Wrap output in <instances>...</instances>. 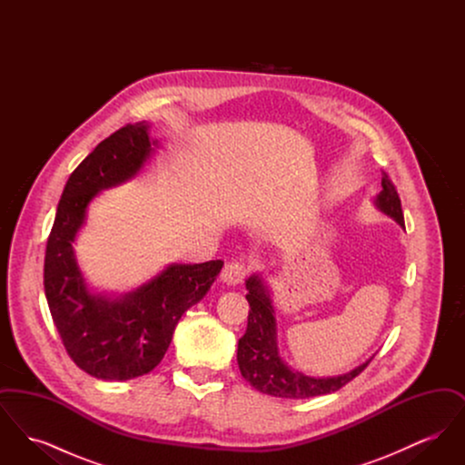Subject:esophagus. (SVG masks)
Here are the masks:
<instances>
[{"label":"esophagus","instance_id":"esophagus-1","mask_svg":"<svg viewBox=\"0 0 465 465\" xmlns=\"http://www.w3.org/2000/svg\"><path fill=\"white\" fill-rule=\"evenodd\" d=\"M245 275H247V266L243 263H237V262L228 263L222 272L223 282H226L228 286H239L241 282H243Z\"/></svg>","mask_w":465,"mask_h":465}]
</instances>
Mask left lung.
Wrapping results in <instances>:
<instances>
[{
  "label": "left lung",
  "mask_w": 465,
  "mask_h": 465,
  "mask_svg": "<svg viewBox=\"0 0 465 465\" xmlns=\"http://www.w3.org/2000/svg\"><path fill=\"white\" fill-rule=\"evenodd\" d=\"M381 192L373 203L376 209L398 223L404 230V216L394 184L387 174L381 177ZM245 294L249 302L247 330L239 340L237 362L243 378L260 392L273 398L307 399L336 392L345 383L354 380L373 357L359 364L349 373L338 376H310L291 368L281 357L277 341V319L270 296V289L262 273H252L245 279Z\"/></svg>",
  "instance_id": "obj_1"
}]
</instances>
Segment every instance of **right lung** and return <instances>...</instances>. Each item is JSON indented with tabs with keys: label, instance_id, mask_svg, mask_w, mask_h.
Here are the masks:
<instances>
[{
	"label": "right lung",
	"instance_id": "right-lung-1",
	"mask_svg": "<svg viewBox=\"0 0 465 465\" xmlns=\"http://www.w3.org/2000/svg\"><path fill=\"white\" fill-rule=\"evenodd\" d=\"M150 122L125 125L101 141L67 179L45 252L44 286L54 324L78 368L99 380L150 373L167 352L181 315L199 303L222 272V260L171 263L125 294L87 284L74 247L90 202L131 181L155 155Z\"/></svg>",
	"mask_w": 465,
	"mask_h": 465
}]
</instances>
